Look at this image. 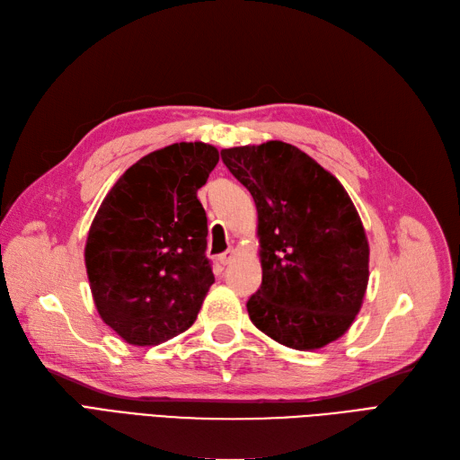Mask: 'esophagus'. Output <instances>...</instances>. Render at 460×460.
Returning <instances> with one entry per match:
<instances>
[{
	"label": "esophagus",
	"mask_w": 460,
	"mask_h": 460,
	"mask_svg": "<svg viewBox=\"0 0 460 460\" xmlns=\"http://www.w3.org/2000/svg\"><path fill=\"white\" fill-rule=\"evenodd\" d=\"M234 250H227V252H224V254H219V263L221 265H229L233 260H234Z\"/></svg>",
	"instance_id": "34e87169"
}]
</instances>
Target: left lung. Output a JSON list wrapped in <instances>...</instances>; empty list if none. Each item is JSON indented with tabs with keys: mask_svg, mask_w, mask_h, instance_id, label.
Returning <instances> with one entry per match:
<instances>
[{
	"mask_svg": "<svg viewBox=\"0 0 460 460\" xmlns=\"http://www.w3.org/2000/svg\"><path fill=\"white\" fill-rule=\"evenodd\" d=\"M256 202L261 287L250 321L275 342L314 351L344 336L368 285V241L348 190L298 146L221 149Z\"/></svg>",
	"mask_w": 460,
	"mask_h": 460,
	"instance_id": "obj_1",
	"label": "left lung"
}]
</instances>
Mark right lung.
<instances>
[{
	"instance_id": "obj_1",
	"label": "right lung",
	"mask_w": 460,
	"mask_h": 460,
	"mask_svg": "<svg viewBox=\"0 0 460 460\" xmlns=\"http://www.w3.org/2000/svg\"><path fill=\"white\" fill-rule=\"evenodd\" d=\"M214 145L173 143L129 166L102 199L84 248L102 323L131 346H158L197 321L214 285L197 190Z\"/></svg>"
}]
</instances>
